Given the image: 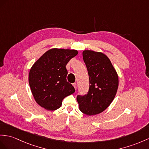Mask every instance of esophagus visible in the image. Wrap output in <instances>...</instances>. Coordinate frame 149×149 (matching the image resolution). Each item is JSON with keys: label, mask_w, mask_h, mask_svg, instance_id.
Instances as JSON below:
<instances>
[{"label": "esophagus", "mask_w": 149, "mask_h": 149, "mask_svg": "<svg viewBox=\"0 0 149 149\" xmlns=\"http://www.w3.org/2000/svg\"><path fill=\"white\" fill-rule=\"evenodd\" d=\"M72 86H74V88L76 89L77 88V83H72Z\"/></svg>", "instance_id": "esophagus-1"}]
</instances>
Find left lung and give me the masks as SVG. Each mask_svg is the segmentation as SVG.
I'll return each mask as SVG.
<instances>
[{
  "instance_id": "left-lung-1",
  "label": "left lung",
  "mask_w": 149,
  "mask_h": 149,
  "mask_svg": "<svg viewBox=\"0 0 149 149\" xmlns=\"http://www.w3.org/2000/svg\"><path fill=\"white\" fill-rule=\"evenodd\" d=\"M83 58L89 76L90 88L87 95L77 96V101L83 114L96 115L106 110L113 101L118 88V74L102 52L85 50Z\"/></svg>"
}]
</instances>
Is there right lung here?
<instances>
[{"mask_svg": "<svg viewBox=\"0 0 149 149\" xmlns=\"http://www.w3.org/2000/svg\"><path fill=\"white\" fill-rule=\"evenodd\" d=\"M78 54L77 50L53 48L35 61L29 72L32 95L40 106L54 111L62 105L64 98L75 92L66 80V64Z\"/></svg>", "mask_w": 149, "mask_h": 149, "instance_id": "1", "label": "right lung"}]
</instances>
